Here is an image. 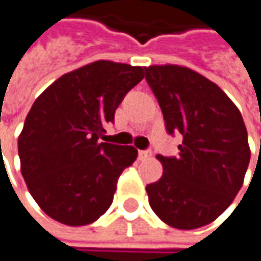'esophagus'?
<instances>
[{"label":"esophagus","instance_id":"obj_1","mask_svg":"<svg viewBox=\"0 0 261 261\" xmlns=\"http://www.w3.org/2000/svg\"><path fill=\"white\" fill-rule=\"evenodd\" d=\"M148 157H151L150 151H138V159H139V160H145V159H148Z\"/></svg>","mask_w":261,"mask_h":261}]
</instances>
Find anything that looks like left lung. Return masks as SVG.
I'll return each mask as SVG.
<instances>
[{
    "instance_id": "1",
    "label": "left lung",
    "mask_w": 261,
    "mask_h": 261,
    "mask_svg": "<svg viewBox=\"0 0 261 261\" xmlns=\"http://www.w3.org/2000/svg\"><path fill=\"white\" fill-rule=\"evenodd\" d=\"M179 157L157 155L162 177L147 185L151 208L166 225L201 228L222 215L244 184L250 145L241 111L210 79L177 64L145 67Z\"/></svg>"
}]
</instances>
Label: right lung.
Returning a JSON list of instances; mask_svg holds the SVG:
<instances>
[{"label": "right lung", "instance_id": "obj_1", "mask_svg": "<svg viewBox=\"0 0 261 261\" xmlns=\"http://www.w3.org/2000/svg\"><path fill=\"white\" fill-rule=\"evenodd\" d=\"M144 67L98 60L64 73L35 99L19 135L20 170L36 204L67 226L94 223L134 163L132 145L99 142Z\"/></svg>", "mask_w": 261, "mask_h": 261}]
</instances>
